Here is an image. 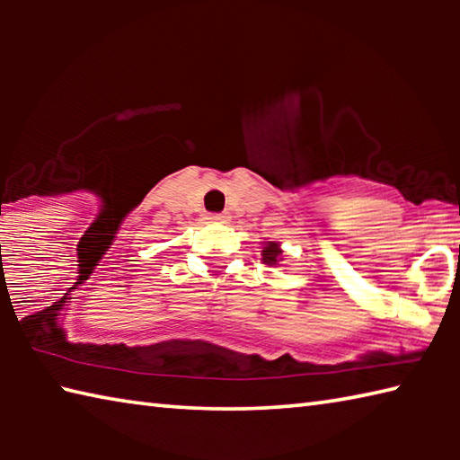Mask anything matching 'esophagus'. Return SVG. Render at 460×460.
<instances>
[{"instance_id":"1","label":"esophagus","mask_w":460,"mask_h":460,"mask_svg":"<svg viewBox=\"0 0 460 460\" xmlns=\"http://www.w3.org/2000/svg\"><path fill=\"white\" fill-rule=\"evenodd\" d=\"M207 223H217V225L229 223V215H225V213H213V215L207 217Z\"/></svg>"}]
</instances>
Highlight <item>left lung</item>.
<instances>
[{
  "label": "left lung",
  "mask_w": 460,
  "mask_h": 460,
  "mask_svg": "<svg viewBox=\"0 0 460 460\" xmlns=\"http://www.w3.org/2000/svg\"><path fill=\"white\" fill-rule=\"evenodd\" d=\"M261 261L268 263V266H278L282 261V249L276 241H266V247L261 249Z\"/></svg>",
  "instance_id": "8db88e82"
}]
</instances>
